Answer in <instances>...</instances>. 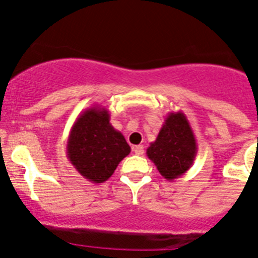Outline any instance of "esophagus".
Segmentation results:
<instances>
[{
    "label": "esophagus",
    "mask_w": 258,
    "mask_h": 258,
    "mask_svg": "<svg viewBox=\"0 0 258 258\" xmlns=\"http://www.w3.org/2000/svg\"><path fill=\"white\" fill-rule=\"evenodd\" d=\"M133 152L137 156H142L144 153V147L143 146H136L133 147Z\"/></svg>",
    "instance_id": "1"
}]
</instances>
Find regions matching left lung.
Segmentation results:
<instances>
[{"instance_id": "obj_1", "label": "left lung", "mask_w": 258, "mask_h": 258, "mask_svg": "<svg viewBox=\"0 0 258 258\" xmlns=\"http://www.w3.org/2000/svg\"><path fill=\"white\" fill-rule=\"evenodd\" d=\"M198 153L195 134L182 111L166 116L156 141L147 148V156L166 180L173 181L186 173Z\"/></svg>"}]
</instances>
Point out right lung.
Wrapping results in <instances>:
<instances>
[{
    "mask_svg": "<svg viewBox=\"0 0 258 258\" xmlns=\"http://www.w3.org/2000/svg\"><path fill=\"white\" fill-rule=\"evenodd\" d=\"M131 153L124 136L110 122L109 110L95 105L81 112L71 127L67 158L86 180L102 183Z\"/></svg>",
    "mask_w": 258,
    "mask_h": 258,
    "instance_id": "1",
    "label": "right lung"
}]
</instances>
